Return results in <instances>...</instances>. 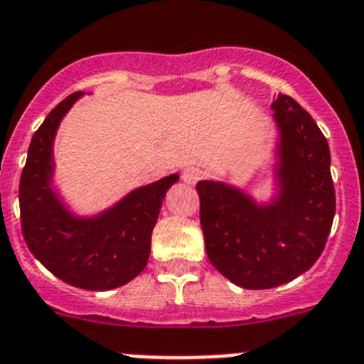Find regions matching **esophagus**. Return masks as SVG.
I'll return each mask as SVG.
<instances>
[{
	"instance_id": "1",
	"label": "esophagus",
	"mask_w": 364,
	"mask_h": 364,
	"mask_svg": "<svg viewBox=\"0 0 364 364\" xmlns=\"http://www.w3.org/2000/svg\"><path fill=\"white\" fill-rule=\"evenodd\" d=\"M202 176L204 175H202V171H200L198 168H188L182 173V178H184V182H188V184H196Z\"/></svg>"
}]
</instances>
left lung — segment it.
Instances as JSON below:
<instances>
[{
    "instance_id": "obj_1",
    "label": "left lung",
    "mask_w": 364,
    "mask_h": 364,
    "mask_svg": "<svg viewBox=\"0 0 364 364\" xmlns=\"http://www.w3.org/2000/svg\"><path fill=\"white\" fill-rule=\"evenodd\" d=\"M279 128V191L256 205L240 189L202 180L200 225L209 262L235 285L272 289L309 271L325 249L336 213L330 149L311 113L289 95L272 102Z\"/></svg>"
}]
</instances>
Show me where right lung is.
<instances>
[{"mask_svg":"<svg viewBox=\"0 0 364 364\" xmlns=\"http://www.w3.org/2000/svg\"><path fill=\"white\" fill-rule=\"evenodd\" d=\"M81 95L75 92L59 102L30 141L19 180L21 231L30 252L53 276L85 291H109L144 271L162 200L178 175L135 189L97 218L70 215L50 186L52 144L59 122Z\"/></svg>","mask_w":364,"mask_h":364,"instance_id":"obj_1","label":"right lung"}]
</instances>
